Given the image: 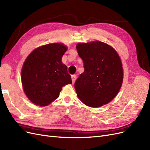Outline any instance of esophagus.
<instances>
[{
	"label": "esophagus",
	"instance_id": "esophagus-1",
	"mask_svg": "<svg viewBox=\"0 0 150 150\" xmlns=\"http://www.w3.org/2000/svg\"><path fill=\"white\" fill-rule=\"evenodd\" d=\"M71 79H72V83H74L76 79V75H72L71 76Z\"/></svg>",
	"mask_w": 150,
	"mask_h": 150
}]
</instances>
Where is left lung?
<instances>
[{
    "label": "left lung",
    "instance_id": "obj_1",
    "mask_svg": "<svg viewBox=\"0 0 150 150\" xmlns=\"http://www.w3.org/2000/svg\"><path fill=\"white\" fill-rule=\"evenodd\" d=\"M84 71L74 84L80 100L89 107L98 108L114 99L121 87L123 69L118 54L101 41L76 45Z\"/></svg>",
    "mask_w": 150,
    "mask_h": 150
}]
</instances>
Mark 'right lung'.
<instances>
[{
  "mask_svg": "<svg viewBox=\"0 0 150 150\" xmlns=\"http://www.w3.org/2000/svg\"><path fill=\"white\" fill-rule=\"evenodd\" d=\"M67 47L61 43L40 46L32 52L24 63L21 80L24 91L36 105L45 106L59 97L62 88L72 83L62 57Z\"/></svg>",
  "mask_w": 150,
  "mask_h": 150,
  "instance_id": "1",
  "label": "right lung"
}]
</instances>
